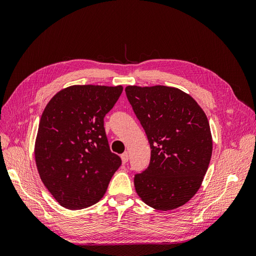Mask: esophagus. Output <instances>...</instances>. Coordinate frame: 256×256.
Instances as JSON below:
<instances>
[{
    "mask_svg": "<svg viewBox=\"0 0 256 256\" xmlns=\"http://www.w3.org/2000/svg\"><path fill=\"white\" fill-rule=\"evenodd\" d=\"M120 158H122V164H127L128 160H129V156H128V154H127V152H124V154H122V156H120Z\"/></svg>",
    "mask_w": 256,
    "mask_h": 256,
    "instance_id": "34e87169",
    "label": "esophagus"
}]
</instances>
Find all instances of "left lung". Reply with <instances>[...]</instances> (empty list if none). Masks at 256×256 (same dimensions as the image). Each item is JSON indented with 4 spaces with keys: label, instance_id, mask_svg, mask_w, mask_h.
<instances>
[{
    "label": "left lung",
    "instance_id": "left-lung-1",
    "mask_svg": "<svg viewBox=\"0 0 256 256\" xmlns=\"http://www.w3.org/2000/svg\"><path fill=\"white\" fill-rule=\"evenodd\" d=\"M127 98L150 145V161L134 176L138 196L158 210H172L196 194L212 154L205 112L182 90L127 86Z\"/></svg>",
    "mask_w": 256,
    "mask_h": 256
}]
</instances>
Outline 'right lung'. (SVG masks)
<instances>
[{"instance_id":"right-lung-1","label":"right lung","mask_w":256,"mask_h":256,"mask_svg":"<svg viewBox=\"0 0 256 256\" xmlns=\"http://www.w3.org/2000/svg\"><path fill=\"white\" fill-rule=\"evenodd\" d=\"M122 86L72 85L44 108L35 142V161L46 188L67 209L96 204L122 160L110 150L104 118Z\"/></svg>"}]
</instances>
